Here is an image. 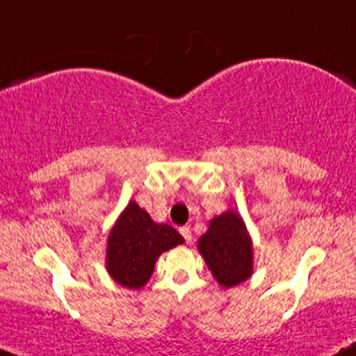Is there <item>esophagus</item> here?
<instances>
[{
    "mask_svg": "<svg viewBox=\"0 0 356 356\" xmlns=\"http://www.w3.org/2000/svg\"><path fill=\"white\" fill-rule=\"evenodd\" d=\"M179 232H181V235L186 240V243H191V241H193V232H191L189 226H182Z\"/></svg>",
    "mask_w": 356,
    "mask_h": 356,
    "instance_id": "1",
    "label": "esophagus"
}]
</instances>
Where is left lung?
<instances>
[{"mask_svg": "<svg viewBox=\"0 0 356 356\" xmlns=\"http://www.w3.org/2000/svg\"><path fill=\"white\" fill-rule=\"evenodd\" d=\"M197 250L221 287L238 286L253 273L252 238L236 211L214 216L199 238Z\"/></svg>", "mask_w": 356, "mask_h": 356, "instance_id": "1", "label": "left lung"}]
</instances>
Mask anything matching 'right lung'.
<instances>
[{"label": "right lung", "mask_w": 356, "mask_h": 356, "mask_svg": "<svg viewBox=\"0 0 356 356\" xmlns=\"http://www.w3.org/2000/svg\"><path fill=\"white\" fill-rule=\"evenodd\" d=\"M184 243L165 222H155L135 201L128 202L108 236L106 268L113 280L128 289L143 287L163 252Z\"/></svg>", "instance_id": "add662e5"}]
</instances>
